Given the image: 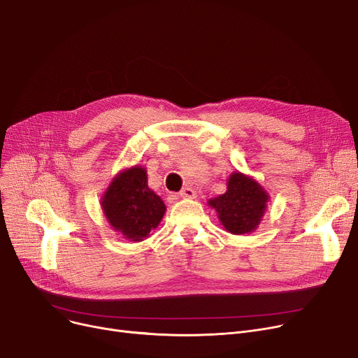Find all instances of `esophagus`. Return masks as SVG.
<instances>
[{
  "instance_id": "esophagus-1",
  "label": "esophagus",
  "mask_w": 358,
  "mask_h": 358,
  "mask_svg": "<svg viewBox=\"0 0 358 358\" xmlns=\"http://www.w3.org/2000/svg\"><path fill=\"white\" fill-rule=\"evenodd\" d=\"M180 196L184 197V199H196L197 197V193L192 189V187H185V189H182L180 192Z\"/></svg>"
}]
</instances>
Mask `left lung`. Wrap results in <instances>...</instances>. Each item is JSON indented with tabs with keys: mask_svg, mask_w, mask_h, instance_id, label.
Segmentation results:
<instances>
[{
	"mask_svg": "<svg viewBox=\"0 0 358 358\" xmlns=\"http://www.w3.org/2000/svg\"><path fill=\"white\" fill-rule=\"evenodd\" d=\"M227 193L210 199L222 227L234 235L254 232L267 212L270 194L255 178L235 171L228 178Z\"/></svg>",
	"mask_w": 358,
	"mask_h": 358,
	"instance_id": "1",
	"label": "left lung"
}]
</instances>
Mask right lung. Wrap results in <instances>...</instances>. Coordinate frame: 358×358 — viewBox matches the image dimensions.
Instances as JSON below:
<instances>
[{"label":"right lung","mask_w":358,"mask_h":358,"mask_svg":"<svg viewBox=\"0 0 358 358\" xmlns=\"http://www.w3.org/2000/svg\"><path fill=\"white\" fill-rule=\"evenodd\" d=\"M100 204L110 227L130 242L148 238L158 228L166 210L162 199L148 187L146 168L142 165L117 173Z\"/></svg>","instance_id":"1"}]
</instances>
